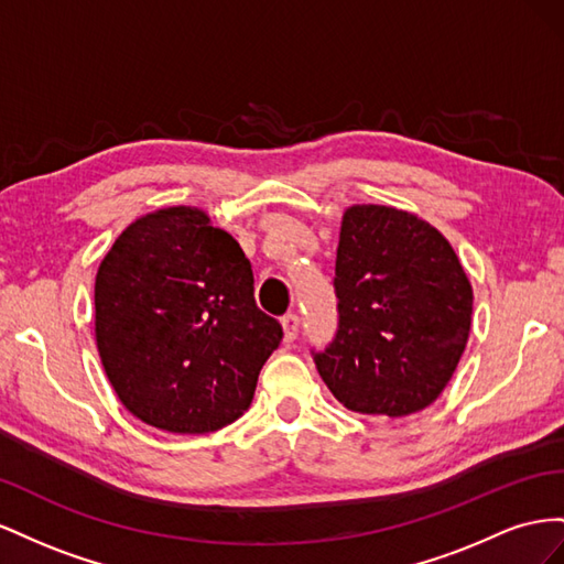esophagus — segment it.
<instances>
[{
	"mask_svg": "<svg viewBox=\"0 0 564 564\" xmlns=\"http://www.w3.org/2000/svg\"><path fill=\"white\" fill-rule=\"evenodd\" d=\"M281 326H283V340L293 343L297 337V330H300V316L297 314H285L281 318Z\"/></svg>",
	"mask_w": 564,
	"mask_h": 564,
	"instance_id": "obj_1",
	"label": "esophagus"
}]
</instances>
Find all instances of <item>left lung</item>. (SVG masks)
Masks as SVG:
<instances>
[{
    "instance_id": "8db88e82",
    "label": "left lung",
    "mask_w": 564,
    "mask_h": 564,
    "mask_svg": "<svg viewBox=\"0 0 564 564\" xmlns=\"http://www.w3.org/2000/svg\"><path fill=\"white\" fill-rule=\"evenodd\" d=\"M340 328L314 357L354 413L404 417L452 380L470 337L473 285L430 221L392 205L345 210L335 260Z\"/></svg>"
}]
</instances>
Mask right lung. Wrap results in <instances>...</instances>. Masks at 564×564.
I'll return each mask as SVG.
<instances>
[{
	"mask_svg": "<svg viewBox=\"0 0 564 564\" xmlns=\"http://www.w3.org/2000/svg\"><path fill=\"white\" fill-rule=\"evenodd\" d=\"M94 337L122 406L174 434L231 425L283 330L254 304L236 238L200 207L134 219L96 271Z\"/></svg>",
	"mask_w": 564,
	"mask_h": 564,
	"instance_id": "add662e5",
	"label": "right lung"
}]
</instances>
